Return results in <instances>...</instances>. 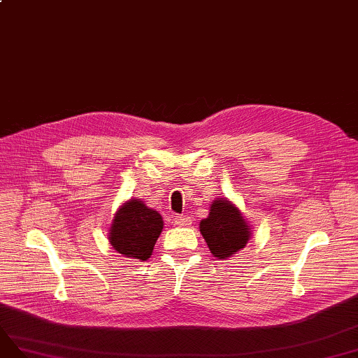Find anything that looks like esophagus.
Here are the masks:
<instances>
[{"instance_id":"esophagus-1","label":"esophagus","mask_w":358,"mask_h":358,"mask_svg":"<svg viewBox=\"0 0 358 358\" xmlns=\"http://www.w3.org/2000/svg\"><path fill=\"white\" fill-rule=\"evenodd\" d=\"M173 222H174V224H178V226H188V224H191V219H189V217H187V215H174L173 217Z\"/></svg>"}]
</instances>
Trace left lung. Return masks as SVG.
<instances>
[{
  "instance_id": "left-lung-1",
  "label": "left lung",
  "mask_w": 358,
  "mask_h": 358,
  "mask_svg": "<svg viewBox=\"0 0 358 358\" xmlns=\"http://www.w3.org/2000/svg\"><path fill=\"white\" fill-rule=\"evenodd\" d=\"M200 234L211 254L226 259L248 245L250 226L240 209L228 199H217L211 203L209 215L200 222Z\"/></svg>"
}]
</instances>
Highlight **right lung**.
I'll use <instances>...</instances> for the list:
<instances>
[{"label":"right lung","instance_id":"obj_1","mask_svg":"<svg viewBox=\"0 0 358 358\" xmlns=\"http://www.w3.org/2000/svg\"><path fill=\"white\" fill-rule=\"evenodd\" d=\"M164 222L158 211L143 200L130 199L113 215L109 229L110 246L132 259H149L155 243L162 232Z\"/></svg>","mask_w":358,"mask_h":358}]
</instances>
